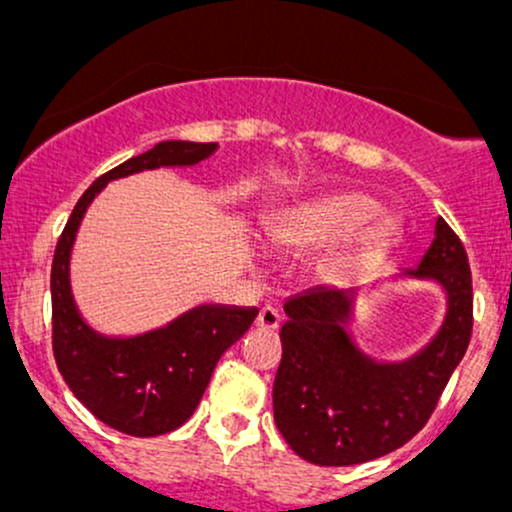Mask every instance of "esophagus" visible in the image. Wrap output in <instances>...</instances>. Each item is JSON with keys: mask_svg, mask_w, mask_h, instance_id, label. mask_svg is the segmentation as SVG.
<instances>
[{"mask_svg": "<svg viewBox=\"0 0 512 512\" xmlns=\"http://www.w3.org/2000/svg\"><path fill=\"white\" fill-rule=\"evenodd\" d=\"M255 325L260 327V330L274 332L276 327L281 325V317H279V313H276L274 308H262L260 313H257V320H255Z\"/></svg>", "mask_w": 512, "mask_h": 512, "instance_id": "1", "label": "esophagus"}]
</instances>
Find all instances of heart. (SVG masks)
<instances>
[{
  "mask_svg": "<svg viewBox=\"0 0 512 512\" xmlns=\"http://www.w3.org/2000/svg\"><path fill=\"white\" fill-rule=\"evenodd\" d=\"M378 214L380 204L366 192H327L281 211L269 226V240L276 250L289 255H310L342 242L315 264L317 281L337 284L397 240L399 223L390 216L375 220Z\"/></svg>",
  "mask_w": 512,
  "mask_h": 512,
  "instance_id": "heart-1",
  "label": "heart"
}]
</instances>
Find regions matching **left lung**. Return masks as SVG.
Segmentation results:
<instances>
[{"mask_svg":"<svg viewBox=\"0 0 512 512\" xmlns=\"http://www.w3.org/2000/svg\"><path fill=\"white\" fill-rule=\"evenodd\" d=\"M399 276L431 281L445 296L443 322L414 354L385 361L356 342L354 291L320 286L284 303L274 421L291 450L320 467L378 460L424 428L472 334V274L443 219L431 248Z\"/></svg>","mask_w":512,"mask_h":512,"instance_id":"obj_1","label":"left lung"}]
</instances>
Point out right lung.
<instances>
[{
    "label": "right lung",
    "mask_w": 512,
    "mask_h": 512,
    "mask_svg": "<svg viewBox=\"0 0 512 512\" xmlns=\"http://www.w3.org/2000/svg\"><path fill=\"white\" fill-rule=\"evenodd\" d=\"M219 144L161 142L101 175L81 195L52 257V351L64 383L105 426L151 438L185 424L207 390L223 351L236 344L257 308L199 303L166 325L105 334L88 325L72 293V250L86 209L108 182L156 168H192Z\"/></svg>",
    "instance_id": "obj_1"
}]
</instances>
